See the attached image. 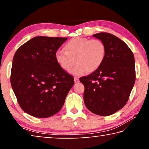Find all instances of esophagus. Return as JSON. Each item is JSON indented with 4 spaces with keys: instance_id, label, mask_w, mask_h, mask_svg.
<instances>
[{
    "instance_id": "esophagus-1",
    "label": "esophagus",
    "mask_w": 149,
    "mask_h": 149,
    "mask_svg": "<svg viewBox=\"0 0 149 149\" xmlns=\"http://www.w3.org/2000/svg\"><path fill=\"white\" fill-rule=\"evenodd\" d=\"M74 82L75 83H78L79 81V78H77V77H74Z\"/></svg>"
}]
</instances>
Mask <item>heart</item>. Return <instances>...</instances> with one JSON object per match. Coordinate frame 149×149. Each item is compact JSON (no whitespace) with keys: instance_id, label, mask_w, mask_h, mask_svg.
Segmentation results:
<instances>
[{"instance_id":"heart-1","label":"heart","mask_w":149,"mask_h":149,"mask_svg":"<svg viewBox=\"0 0 149 149\" xmlns=\"http://www.w3.org/2000/svg\"><path fill=\"white\" fill-rule=\"evenodd\" d=\"M64 50H58L55 58L62 70L68 71L75 65L70 72L81 75L93 72L100 68L106 57V46L99 39L76 37L64 45Z\"/></svg>"}]
</instances>
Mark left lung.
<instances>
[{"instance_id": "8db88e82", "label": "left lung", "mask_w": 149, "mask_h": 149, "mask_svg": "<svg viewBox=\"0 0 149 149\" xmlns=\"http://www.w3.org/2000/svg\"><path fill=\"white\" fill-rule=\"evenodd\" d=\"M106 46V57L98 70L79 80L85 87L83 99L91 113L113 115L127 102L136 80L135 60L129 47L113 34H93Z\"/></svg>"}]
</instances>
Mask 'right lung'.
I'll return each mask as SVG.
<instances>
[{"mask_svg": "<svg viewBox=\"0 0 149 149\" xmlns=\"http://www.w3.org/2000/svg\"><path fill=\"white\" fill-rule=\"evenodd\" d=\"M67 38L36 36L18 48L14 55L11 84L24 112L47 118L62 109L74 85L72 75L62 70L55 54Z\"/></svg>", "mask_w": 149, "mask_h": 149, "instance_id": "right-lung-1", "label": "right lung"}]
</instances>
